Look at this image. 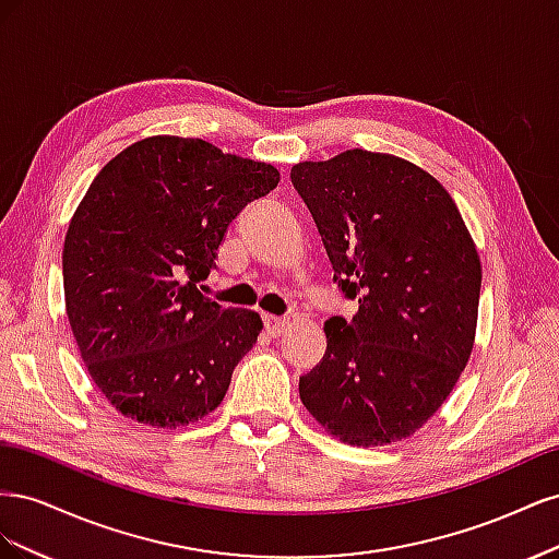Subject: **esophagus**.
Here are the masks:
<instances>
[{
	"mask_svg": "<svg viewBox=\"0 0 559 559\" xmlns=\"http://www.w3.org/2000/svg\"><path fill=\"white\" fill-rule=\"evenodd\" d=\"M263 324L270 335H282L289 326V317H275V314H263Z\"/></svg>",
	"mask_w": 559,
	"mask_h": 559,
	"instance_id": "34e87169",
	"label": "esophagus"
}]
</instances>
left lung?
I'll use <instances>...</instances> for the list:
<instances>
[{
  "label": "left lung",
  "mask_w": 559,
  "mask_h": 559,
  "mask_svg": "<svg viewBox=\"0 0 559 559\" xmlns=\"http://www.w3.org/2000/svg\"><path fill=\"white\" fill-rule=\"evenodd\" d=\"M292 181L359 312L324 324L326 354L298 392L347 445H392L433 417L466 368L483 267L443 183L419 165L347 148L302 160Z\"/></svg>",
  "instance_id": "1"
}]
</instances>
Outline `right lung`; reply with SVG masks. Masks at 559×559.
Here are the masks:
<instances>
[{"mask_svg":"<svg viewBox=\"0 0 559 559\" xmlns=\"http://www.w3.org/2000/svg\"><path fill=\"white\" fill-rule=\"evenodd\" d=\"M277 181L270 163L154 134L88 186L64 235V310L95 386L123 417L177 429L222 405L263 321L195 282L233 218Z\"/></svg>","mask_w":559,"mask_h":559,"instance_id":"obj_1","label":"right lung"}]
</instances>
